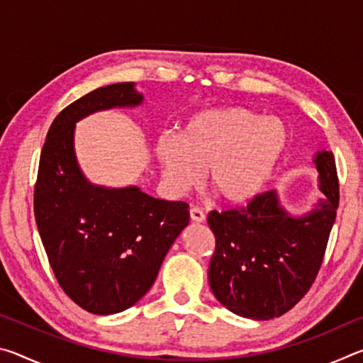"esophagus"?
Masks as SVG:
<instances>
[{
	"instance_id": "1",
	"label": "esophagus",
	"mask_w": 363,
	"mask_h": 363,
	"mask_svg": "<svg viewBox=\"0 0 363 363\" xmlns=\"http://www.w3.org/2000/svg\"><path fill=\"white\" fill-rule=\"evenodd\" d=\"M189 213H190V219L192 220H195V223H203V220L206 219V216H205V213L200 210V208H196V206H194V208H190L189 210Z\"/></svg>"
}]
</instances>
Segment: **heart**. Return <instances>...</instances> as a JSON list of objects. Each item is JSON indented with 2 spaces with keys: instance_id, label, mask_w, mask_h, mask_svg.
I'll return each mask as SVG.
<instances>
[{
  "instance_id": "b5f03b06",
  "label": "heart",
  "mask_w": 363,
  "mask_h": 363,
  "mask_svg": "<svg viewBox=\"0 0 363 363\" xmlns=\"http://www.w3.org/2000/svg\"><path fill=\"white\" fill-rule=\"evenodd\" d=\"M288 139V128L277 116L223 107L190 116L177 138L160 136L155 155L174 192L195 187L206 171L208 187L219 200L243 203L266 186Z\"/></svg>"
}]
</instances>
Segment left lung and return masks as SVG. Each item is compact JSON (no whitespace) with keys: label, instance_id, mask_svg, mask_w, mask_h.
<instances>
[{"label":"left lung","instance_id":"obj_1","mask_svg":"<svg viewBox=\"0 0 363 363\" xmlns=\"http://www.w3.org/2000/svg\"><path fill=\"white\" fill-rule=\"evenodd\" d=\"M314 163L325 196L304 216L286 213L275 190L253 196L247 206L208 214L216 238L208 279L214 296L233 314L253 320L280 317L314 284L340 205L333 152H317Z\"/></svg>","mask_w":363,"mask_h":363}]
</instances>
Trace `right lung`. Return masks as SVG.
Instances as JSON below:
<instances>
[{"label": "right lung", "instance_id": "add662e5", "mask_svg": "<svg viewBox=\"0 0 363 363\" xmlns=\"http://www.w3.org/2000/svg\"><path fill=\"white\" fill-rule=\"evenodd\" d=\"M143 99L134 83L91 91L56 116L41 150L33 208L43 247L60 288L91 314H116L136 304L189 224L184 201L153 199L134 186H94L78 167L75 123Z\"/></svg>", "mask_w": 363, "mask_h": 363}]
</instances>
